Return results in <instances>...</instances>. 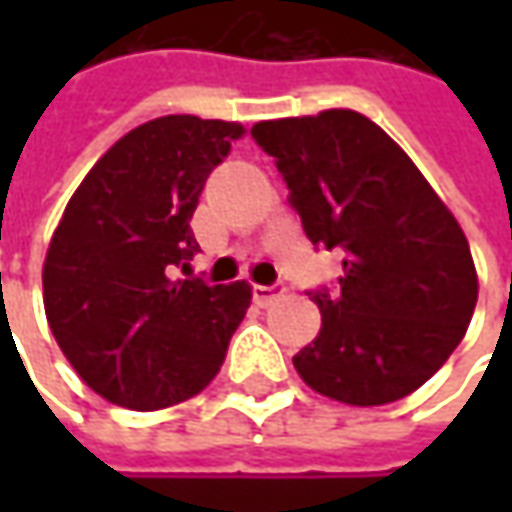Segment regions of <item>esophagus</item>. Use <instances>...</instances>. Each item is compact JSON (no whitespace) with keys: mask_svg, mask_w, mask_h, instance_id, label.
Listing matches in <instances>:
<instances>
[{"mask_svg":"<svg viewBox=\"0 0 512 512\" xmlns=\"http://www.w3.org/2000/svg\"><path fill=\"white\" fill-rule=\"evenodd\" d=\"M282 293H285V285H282V282H273V285H253V302L265 307L270 305V302H276Z\"/></svg>","mask_w":512,"mask_h":512,"instance_id":"34e87169","label":"esophagus"}]
</instances>
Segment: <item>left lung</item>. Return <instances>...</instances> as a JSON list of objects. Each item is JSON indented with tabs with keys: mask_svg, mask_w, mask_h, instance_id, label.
<instances>
[{
	"mask_svg": "<svg viewBox=\"0 0 512 512\" xmlns=\"http://www.w3.org/2000/svg\"><path fill=\"white\" fill-rule=\"evenodd\" d=\"M250 136L273 156L307 239L344 250L339 285L307 293L322 330L293 367L336 402L404 399L447 362L479 299L462 227L410 156L356 110L259 122Z\"/></svg>",
	"mask_w": 512,
	"mask_h": 512,
	"instance_id": "8db88e82",
	"label": "left lung"
}]
</instances>
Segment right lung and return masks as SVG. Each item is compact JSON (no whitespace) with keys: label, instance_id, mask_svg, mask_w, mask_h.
<instances>
[{"label":"right lung","instance_id":"obj_1","mask_svg":"<svg viewBox=\"0 0 512 512\" xmlns=\"http://www.w3.org/2000/svg\"><path fill=\"white\" fill-rule=\"evenodd\" d=\"M242 133L222 119H153L122 136L70 196L42 270L45 313L73 370L108 402H185L225 362L250 285L173 279V270L199 253L193 210Z\"/></svg>","mask_w":512,"mask_h":512}]
</instances>
